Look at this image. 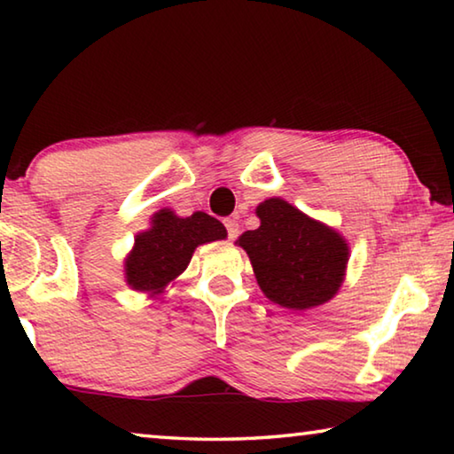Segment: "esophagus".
Segmentation results:
<instances>
[{"instance_id":"34e87169","label":"esophagus","mask_w":454,"mask_h":454,"mask_svg":"<svg viewBox=\"0 0 454 454\" xmlns=\"http://www.w3.org/2000/svg\"><path fill=\"white\" fill-rule=\"evenodd\" d=\"M224 226H226V232H228L230 240H234V238H238V234H240V226H238V220L226 218L224 220Z\"/></svg>"}]
</instances>
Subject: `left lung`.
Masks as SVG:
<instances>
[{"mask_svg": "<svg viewBox=\"0 0 454 454\" xmlns=\"http://www.w3.org/2000/svg\"><path fill=\"white\" fill-rule=\"evenodd\" d=\"M260 226L240 236L256 280L272 302L292 310L320 306L340 288L348 246L320 222L280 198L256 208Z\"/></svg>", "mask_w": 454, "mask_h": 454, "instance_id": "1", "label": "left lung"}]
</instances>
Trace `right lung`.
Here are the masks:
<instances>
[{"instance_id": "right-lung-1", "label": "right lung", "mask_w": 454, "mask_h": 454, "mask_svg": "<svg viewBox=\"0 0 454 454\" xmlns=\"http://www.w3.org/2000/svg\"><path fill=\"white\" fill-rule=\"evenodd\" d=\"M222 238H226V228L208 214L178 218L170 210H160L152 228L136 236L134 250L126 258L128 284L140 292H160L186 270L196 246Z\"/></svg>"}]
</instances>
